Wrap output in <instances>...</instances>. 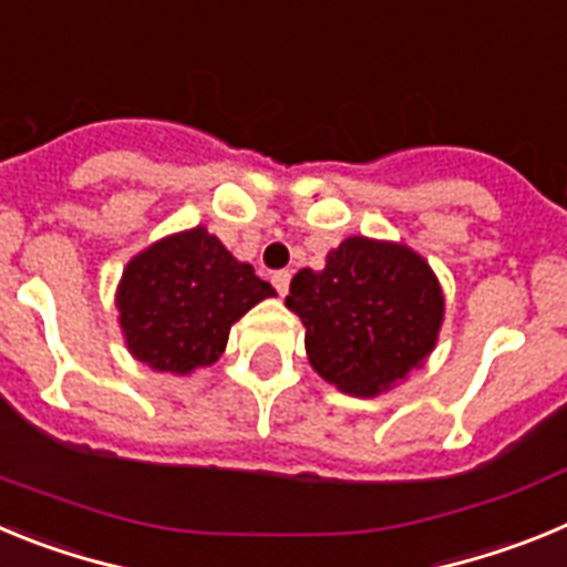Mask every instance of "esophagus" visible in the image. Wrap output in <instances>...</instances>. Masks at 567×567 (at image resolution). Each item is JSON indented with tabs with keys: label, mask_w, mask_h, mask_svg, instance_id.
Listing matches in <instances>:
<instances>
[{
	"label": "esophagus",
	"mask_w": 567,
	"mask_h": 567,
	"mask_svg": "<svg viewBox=\"0 0 567 567\" xmlns=\"http://www.w3.org/2000/svg\"><path fill=\"white\" fill-rule=\"evenodd\" d=\"M289 280H292V272H289V269H278V272L272 275V284L275 289H278V295L289 292Z\"/></svg>",
	"instance_id": "1"
}]
</instances>
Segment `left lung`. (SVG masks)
Masks as SVG:
<instances>
[{
    "mask_svg": "<svg viewBox=\"0 0 567 567\" xmlns=\"http://www.w3.org/2000/svg\"><path fill=\"white\" fill-rule=\"evenodd\" d=\"M287 307L307 327L315 372L340 392L374 398L432 354L445 300L414 249L354 235L320 272L295 275Z\"/></svg>",
    "mask_w": 567,
    "mask_h": 567,
    "instance_id": "1",
    "label": "left lung"
}]
</instances>
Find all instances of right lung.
Segmentation results:
<instances>
[{
  "instance_id": "right-lung-1",
  "label": "right lung",
  "mask_w": 567,
  "mask_h": 567,
  "mask_svg": "<svg viewBox=\"0 0 567 567\" xmlns=\"http://www.w3.org/2000/svg\"><path fill=\"white\" fill-rule=\"evenodd\" d=\"M275 289L204 227L155 240L127 264L115 292L118 323L135 360L189 374L215 363L229 329Z\"/></svg>"
}]
</instances>
